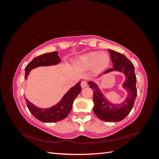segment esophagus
Instances as JSON below:
<instances>
[{"mask_svg": "<svg viewBox=\"0 0 159 159\" xmlns=\"http://www.w3.org/2000/svg\"><path fill=\"white\" fill-rule=\"evenodd\" d=\"M88 86V84L86 82V81H82L81 82V87L82 88H84Z\"/></svg>", "mask_w": 159, "mask_h": 159, "instance_id": "1", "label": "esophagus"}]
</instances>
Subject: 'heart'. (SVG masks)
I'll list each match as a JSON object with an SVG mask.
<instances>
[{
    "label": "heart",
    "instance_id": "b5f03b06",
    "mask_svg": "<svg viewBox=\"0 0 159 159\" xmlns=\"http://www.w3.org/2000/svg\"><path fill=\"white\" fill-rule=\"evenodd\" d=\"M110 63V56L107 52H91L81 56L78 64L85 68H94V70L100 72L106 69Z\"/></svg>",
    "mask_w": 159,
    "mask_h": 159
}]
</instances>
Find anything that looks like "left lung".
Returning a JSON list of instances; mask_svg holds the SVG:
<instances>
[{
	"mask_svg": "<svg viewBox=\"0 0 159 159\" xmlns=\"http://www.w3.org/2000/svg\"><path fill=\"white\" fill-rule=\"evenodd\" d=\"M108 50L113 62V68L104 71L103 74L113 71L123 73L126 78L123 84V88L127 91V97L121 103L113 104L105 98L97 84L89 81L88 84L93 91V109L96 116L107 122H119L125 118L133 109L137 95V78L134 67L125 56L112 50Z\"/></svg>",
	"mask_w": 159,
	"mask_h": 159,
	"instance_id": "8db88e82",
	"label": "left lung"
}]
</instances>
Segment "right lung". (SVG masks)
Returning a JSON list of instances; mask_svg holds the SVG:
<instances>
[{
	"instance_id": "add662e5",
	"label": "right lung",
	"mask_w": 159,
	"mask_h": 159,
	"mask_svg": "<svg viewBox=\"0 0 159 159\" xmlns=\"http://www.w3.org/2000/svg\"><path fill=\"white\" fill-rule=\"evenodd\" d=\"M60 57L57 52L46 53L34 58L25 68V78L30 71L39 66H49L59 64ZM81 82L79 81L67 92L56 105L50 108L42 109L36 107L25 98L30 112L39 121L44 123H54L65 119L70 113L74 99L81 92Z\"/></svg>"
}]
</instances>
